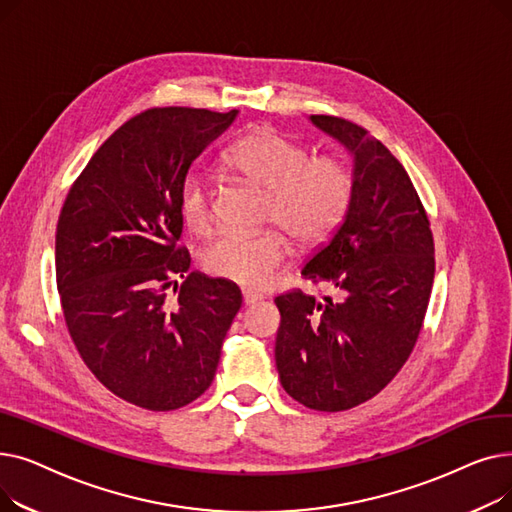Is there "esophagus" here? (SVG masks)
I'll use <instances>...</instances> for the list:
<instances>
[{"mask_svg":"<svg viewBox=\"0 0 512 512\" xmlns=\"http://www.w3.org/2000/svg\"><path fill=\"white\" fill-rule=\"evenodd\" d=\"M263 297L259 292H253V290H242V303L245 305H255V303H259Z\"/></svg>","mask_w":512,"mask_h":512,"instance_id":"34e87169","label":"esophagus"}]
</instances>
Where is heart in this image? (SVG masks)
<instances>
[{
	"label": "heart",
	"instance_id": "1",
	"mask_svg": "<svg viewBox=\"0 0 512 512\" xmlns=\"http://www.w3.org/2000/svg\"><path fill=\"white\" fill-rule=\"evenodd\" d=\"M224 164L267 193L263 220L278 224L303 247L326 240L351 205L353 178L338 159H311L305 147L272 128L253 130L234 141L224 153ZM178 211L193 234L211 232L215 209L203 174H186L180 184ZM286 253L288 238L278 228L257 234L222 232L205 247L203 265L218 278L261 286Z\"/></svg>",
	"mask_w": 512,
	"mask_h": 512
}]
</instances>
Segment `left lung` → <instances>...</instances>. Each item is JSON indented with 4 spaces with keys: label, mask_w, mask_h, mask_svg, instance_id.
<instances>
[{
    "label": "left lung",
    "mask_w": 512,
    "mask_h": 512,
    "mask_svg": "<svg viewBox=\"0 0 512 512\" xmlns=\"http://www.w3.org/2000/svg\"><path fill=\"white\" fill-rule=\"evenodd\" d=\"M353 159V197L330 240L301 270L338 290L276 297L282 388L315 411H346L378 394L409 359L434 284V236L400 161L342 118L311 116Z\"/></svg>",
    "instance_id": "8db88e82"
}]
</instances>
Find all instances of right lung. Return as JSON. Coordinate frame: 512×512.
<instances>
[{
    "instance_id": "obj_1",
    "label": "right lung",
    "mask_w": 512,
    "mask_h": 512,
    "mask_svg": "<svg viewBox=\"0 0 512 512\" xmlns=\"http://www.w3.org/2000/svg\"><path fill=\"white\" fill-rule=\"evenodd\" d=\"M236 116L193 107L134 116L97 149L60 213L68 332L95 378L141 409L174 411L211 386L242 305L236 284L188 274L191 255L176 245L180 184Z\"/></svg>"
}]
</instances>
